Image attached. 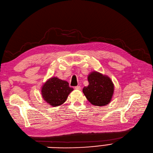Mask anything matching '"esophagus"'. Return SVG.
<instances>
[{
	"mask_svg": "<svg viewBox=\"0 0 153 153\" xmlns=\"http://www.w3.org/2000/svg\"><path fill=\"white\" fill-rule=\"evenodd\" d=\"M75 89H76V90H81V86H80V85L76 86V87H75Z\"/></svg>",
	"mask_w": 153,
	"mask_h": 153,
	"instance_id": "obj_1",
	"label": "esophagus"
}]
</instances>
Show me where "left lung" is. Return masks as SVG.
Listing matches in <instances>:
<instances>
[{
  "instance_id": "1",
  "label": "left lung",
  "mask_w": 153,
  "mask_h": 153,
  "mask_svg": "<svg viewBox=\"0 0 153 153\" xmlns=\"http://www.w3.org/2000/svg\"><path fill=\"white\" fill-rule=\"evenodd\" d=\"M89 85L82 92L88 100L94 105L103 106L111 102L114 94V85L111 78L97 71L88 76Z\"/></svg>"
}]
</instances>
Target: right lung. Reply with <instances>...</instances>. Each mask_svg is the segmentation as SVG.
I'll list each match as a JSON object with an SVG mask.
<instances>
[{"instance_id":"add662e5","label":"right lung","mask_w":153,"mask_h":153,"mask_svg":"<svg viewBox=\"0 0 153 153\" xmlns=\"http://www.w3.org/2000/svg\"><path fill=\"white\" fill-rule=\"evenodd\" d=\"M74 89L70 88L69 83L57 77H52L42 85L41 94L44 100L52 107L64 104Z\"/></svg>"}]
</instances>
